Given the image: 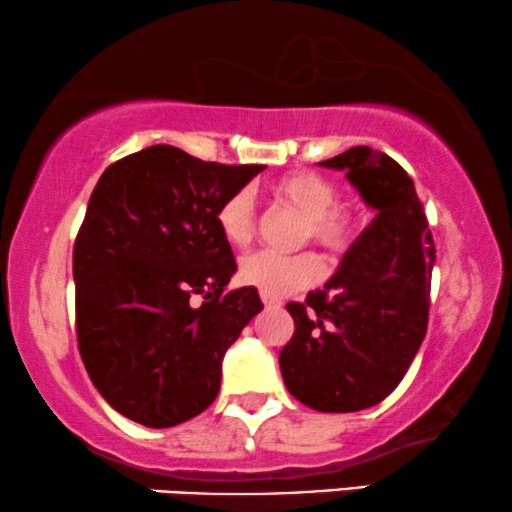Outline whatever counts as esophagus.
I'll list each match as a JSON object with an SVG mask.
<instances>
[{"label": "esophagus", "mask_w": 512, "mask_h": 512, "mask_svg": "<svg viewBox=\"0 0 512 512\" xmlns=\"http://www.w3.org/2000/svg\"><path fill=\"white\" fill-rule=\"evenodd\" d=\"M261 298L265 308H280V301H275V298H268V296H261Z\"/></svg>", "instance_id": "34e87169"}]
</instances>
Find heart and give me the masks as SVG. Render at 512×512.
Returning a JSON list of instances; mask_svg holds the SVG:
<instances>
[{"label": "heart", "mask_w": 512, "mask_h": 512, "mask_svg": "<svg viewBox=\"0 0 512 512\" xmlns=\"http://www.w3.org/2000/svg\"><path fill=\"white\" fill-rule=\"evenodd\" d=\"M270 192L277 202L303 216L301 244L313 240L329 254H341L360 235L362 209L353 202L336 199V181L329 176L317 171H294L277 178ZM216 228L230 247L242 249L254 242L258 228L254 195L244 188L230 192L216 209ZM322 272L324 265L315 254L280 256L258 251L242 258L240 282L254 287L261 296L284 298L313 287Z\"/></svg>", "instance_id": "b5f03b06"}]
</instances>
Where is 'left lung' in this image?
<instances>
[{"label": "left lung", "instance_id": "obj_1", "mask_svg": "<svg viewBox=\"0 0 512 512\" xmlns=\"http://www.w3.org/2000/svg\"><path fill=\"white\" fill-rule=\"evenodd\" d=\"M320 164L345 171L376 218L322 289L287 305L280 369L305 407L345 414L386 400L421 348L435 244L414 181L386 152L357 145Z\"/></svg>", "mask_w": 512, "mask_h": 512}]
</instances>
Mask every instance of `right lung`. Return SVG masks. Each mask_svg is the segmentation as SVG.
<instances>
[{"mask_svg":"<svg viewBox=\"0 0 512 512\" xmlns=\"http://www.w3.org/2000/svg\"><path fill=\"white\" fill-rule=\"evenodd\" d=\"M263 169L150 145L91 192L72 251L79 355L105 402L141 426L202 414L225 350L263 310L254 287L225 291L237 263L216 228L218 204Z\"/></svg>","mask_w":512,"mask_h":512,"instance_id":"1","label":"right lung"}]
</instances>
